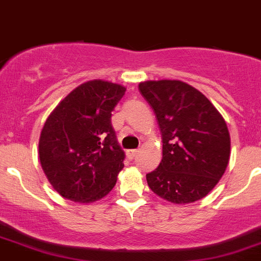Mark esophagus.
Segmentation results:
<instances>
[{
	"mask_svg": "<svg viewBox=\"0 0 261 261\" xmlns=\"http://www.w3.org/2000/svg\"><path fill=\"white\" fill-rule=\"evenodd\" d=\"M137 153H138V149H128L127 150V157L129 158V160H133V158L137 155Z\"/></svg>",
	"mask_w": 261,
	"mask_h": 261,
	"instance_id": "esophagus-1",
	"label": "esophagus"
}]
</instances>
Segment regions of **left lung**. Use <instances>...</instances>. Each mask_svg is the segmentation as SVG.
<instances>
[{
	"instance_id": "obj_1",
	"label": "left lung",
	"mask_w": 261,
	"mask_h": 261,
	"mask_svg": "<svg viewBox=\"0 0 261 261\" xmlns=\"http://www.w3.org/2000/svg\"><path fill=\"white\" fill-rule=\"evenodd\" d=\"M162 136V161L147 173L149 189L177 205L205 197L225 173L230 134L224 118L196 88L181 80L139 83Z\"/></svg>"
}]
</instances>
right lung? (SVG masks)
Wrapping results in <instances>:
<instances>
[{"label":"right lung","mask_w":261,"mask_h":261,"mask_svg":"<svg viewBox=\"0 0 261 261\" xmlns=\"http://www.w3.org/2000/svg\"><path fill=\"white\" fill-rule=\"evenodd\" d=\"M124 93L123 85L90 80L65 96L45 122L39 141L40 163L64 198L94 202L115 186L125 154L111 118Z\"/></svg>","instance_id":"1"}]
</instances>
